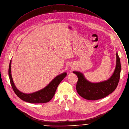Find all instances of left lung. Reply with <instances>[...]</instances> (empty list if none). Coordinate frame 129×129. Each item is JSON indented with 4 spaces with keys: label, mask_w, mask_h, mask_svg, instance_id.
Here are the masks:
<instances>
[{
    "label": "left lung",
    "mask_w": 129,
    "mask_h": 129,
    "mask_svg": "<svg viewBox=\"0 0 129 129\" xmlns=\"http://www.w3.org/2000/svg\"><path fill=\"white\" fill-rule=\"evenodd\" d=\"M116 66L114 74L107 81L98 83H90L78 72L73 73L78 77L76 89L79 95L89 100H97L103 98L113 92L118 85L121 71L120 58L116 53Z\"/></svg>",
    "instance_id": "left-lung-1"
}]
</instances>
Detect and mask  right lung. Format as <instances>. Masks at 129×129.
<instances>
[{
  "instance_id": "right-lung-1",
  "label": "right lung",
  "mask_w": 129,
  "mask_h": 129,
  "mask_svg": "<svg viewBox=\"0 0 129 129\" xmlns=\"http://www.w3.org/2000/svg\"><path fill=\"white\" fill-rule=\"evenodd\" d=\"M11 60L9 67V76L10 83L15 94L22 100L31 103H43L48 102L54 96L56 88L63 79L66 76L64 73L56 77L51 82L44 88L32 93H25L18 90L15 86L11 76Z\"/></svg>"
}]
</instances>
